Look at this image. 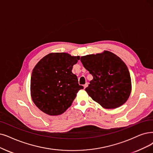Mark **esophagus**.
I'll use <instances>...</instances> for the list:
<instances>
[{"instance_id":"esophagus-1","label":"esophagus","mask_w":153,"mask_h":153,"mask_svg":"<svg viewBox=\"0 0 153 153\" xmlns=\"http://www.w3.org/2000/svg\"><path fill=\"white\" fill-rule=\"evenodd\" d=\"M83 87H84V88H85L86 87H88V83H85V84L83 85Z\"/></svg>"}]
</instances>
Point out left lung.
<instances>
[{"instance_id": "left-lung-1", "label": "left lung", "mask_w": 153, "mask_h": 153, "mask_svg": "<svg viewBox=\"0 0 153 153\" xmlns=\"http://www.w3.org/2000/svg\"><path fill=\"white\" fill-rule=\"evenodd\" d=\"M84 68L93 76L85 91L103 108H115L129 99L131 78L127 66L115 54L102 53L82 56Z\"/></svg>"}]
</instances>
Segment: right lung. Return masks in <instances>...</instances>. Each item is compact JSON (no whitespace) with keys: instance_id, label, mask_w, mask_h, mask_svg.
<instances>
[{"instance_id":"right-lung-1","label":"right lung","mask_w":153,"mask_h":153,"mask_svg":"<svg viewBox=\"0 0 153 153\" xmlns=\"http://www.w3.org/2000/svg\"><path fill=\"white\" fill-rule=\"evenodd\" d=\"M79 59L80 56L68 53H51L35 66L30 78V93L33 101L42 112L50 115L63 114L71 106L78 91L83 88L71 71Z\"/></svg>"}]
</instances>
